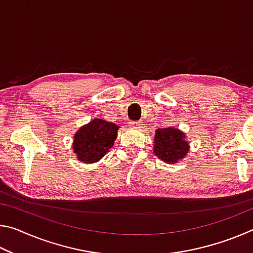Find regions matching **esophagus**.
Listing matches in <instances>:
<instances>
[{
    "label": "esophagus",
    "mask_w": 253,
    "mask_h": 253,
    "mask_svg": "<svg viewBox=\"0 0 253 253\" xmlns=\"http://www.w3.org/2000/svg\"><path fill=\"white\" fill-rule=\"evenodd\" d=\"M130 126L134 127V128H138V129H140V128H143V123H140V122H130Z\"/></svg>",
    "instance_id": "1"
}]
</instances>
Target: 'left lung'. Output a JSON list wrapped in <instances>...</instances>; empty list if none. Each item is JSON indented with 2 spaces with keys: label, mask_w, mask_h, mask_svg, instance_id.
Instances as JSON below:
<instances>
[{
  "label": "left lung",
  "mask_w": 253,
  "mask_h": 253,
  "mask_svg": "<svg viewBox=\"0 0 253 253\" xmlns=\"http://www.w3.org/2000/svg\"><path fill=\"white\" fill-rule=\"evenodd\" d=\"M190 149L185 135L173 127L157 129L154 137V154L168 164L183 160Z\"/></svg>",
  "instance_id": "1"
}]
</instances>
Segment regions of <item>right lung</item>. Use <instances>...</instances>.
I'll list each match as a JSON object with an SVG mask.
<instances>
[{
    "label": "right lung",
    "mask_w": 253,
    "mask_h": 253,
    "mask_svg": "<svg viewBox=\"0 0 253 253\" xmlns=\"http://www.w3.org/2000/svg\"><path fill=\"white\" fill-rule=\"evenodd\" d=\"M118 126L105 119H93L76 132L74 152L81 163H96L101 160L117 138Z\"/></svg>",
    "instance_id": "1"
}]
</instances>
